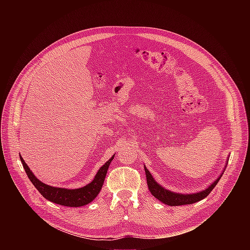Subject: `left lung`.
<instances>
[{
  "label": "left lung",
  "mask_w": 250,
  "mask_h": 250,
  "mask_svg": "<svg viewBox=\"0 0 250 250\" xmlns=\"http://www.w3.org/2000/svg\"><path fill=\"white\" fill-rule=\"evenodd\" d=\"M145 170H146V174L147 186H148L150 193L156 199H158L160 202H162L168 206L191 205V204H194L196 202H199V201L205 199L211 192V190L216 187V185L218 184V182L221 179L222 175L224 174V173H222V175H220L218 179L216 181H213L212 184H210L206 190H203V191H201L199 193H195V194H179V193L171 192V191L163 188L161 185H159L154 180V178L152 177V175L150 174V172L147 170L146 167H145ZM225 170H226V168L224 169V172H225Z\"/></svg>",
  "instance_id": "obj_1"
}]
</instances>
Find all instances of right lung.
I'll return each instance as SVG.
<instances>
[{
    "instance_id": "add662e5",
    "label": "right lung",
    "mask_w": 250,
    "mask_h": 250,
    "mask_svg": "<svg viewBox=\"0 0 250 250\" xmlns=\"http://www.w3.org/2000/svg\"><path fill=\"white\" fill-rule=\"evenodd\" d=\"M115 155H113L108 161H106L97 172L95 178L91 183L88 185L79 188V189H65V188H56L49 185H46L40 181L37 177L33 175V173L30 171L22 157L20 155L21 161L22 163V166L25 170V173L29 180L33 184V186L39 190V192L48 201L65 206V207H82L89 203H91L100 193L105 174L108 172L109 166L114 159Z\"/></svg>"
}]
</instances>
